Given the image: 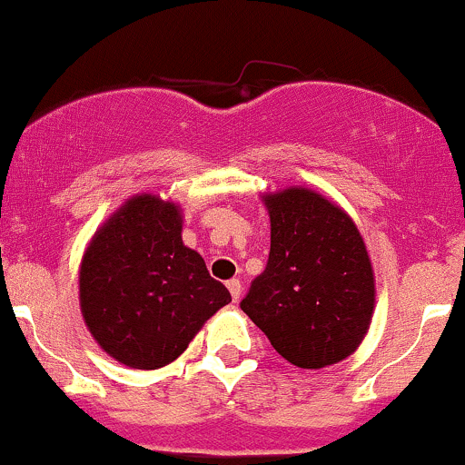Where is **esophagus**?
Listing matches in <instances>:
<instances>
[{"instance_id": "obj_1", "label": "esophagus", "mask_w": 465, "mask_h": 465, "mask_svg": "<svg viewBox=\"0 0 465 465\" xmlns=\"http://www.w3.org/2000/svg\"><path fill=\"white\" fill-rule=\"evenodd\" d=\"M226 288L231 290V296H232L234 302L242 299V281H239V279H231V281H228V283H226Z\"/></svg>"}]
</instances>
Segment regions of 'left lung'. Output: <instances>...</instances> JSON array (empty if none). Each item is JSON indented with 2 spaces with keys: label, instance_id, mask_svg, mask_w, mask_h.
Instances as JSON below:
<instances>
[{
  "label": "left lung",
  "instance_id": "left-lung-1",
  "mask_svg": "<svg viewBox=\"0 0 465 465\" xmlns=\"http://www.w3.org/2000/svg\"><path fill=\"white\" fill-rule=\"evenodd\" d=\"M270 257L242 310L270 345L301 369L341 362L367 336L375 274L356 222L305 186L261 195Z\"/></svg>",
  "mask_w": 465,
  "mask_h": 465
}]
</instances>
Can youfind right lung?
Instances as JSON below:
<instances>
[{
    "label": "right lung",
    "instance_id": "add662e5",
    "mask_svg": "<svg viewBox=\"0 0 465 465\" xmlns=\"http://www.w3.org/2000/svg\"><path fill=\"white\" fill-rule=\"evenodd\" d=\"M182 206L132 195L96 228L78 268V302L92 338L129 369L166 367L231 302L204 259L182 242Z\"/></svg>",
    "mask_w": 465,
    "mask_h": 465
}]
</instances>
